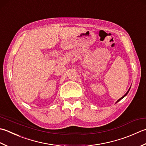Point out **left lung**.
<instances>
[{
	"instance_id": "8db88e82",
	"label": "left lung",
	"mask_w": 146,
	"mask_h": 146,
	"mask_svg": "<svg viewBox=\"0 0 146 146\" xmlns=\"http://www.w3.org/2000/svg\"><path fill=\"white\" fill-rule=\"evenodd\" d=\"M130 88H129V89H128V90L127 91V92L126 94H125V95H124L123 96V97H122V98H121L120 99H118V101H116V102H119V101H120V100H121V99H122L123 98H125V96H126L127 95V94L128 93V92H129V90H130Z\"/></svg>"
}]
</instances>
